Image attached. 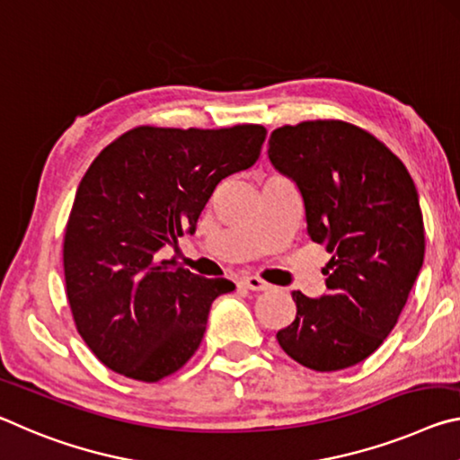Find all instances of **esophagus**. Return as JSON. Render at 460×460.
Returning a JSON list of instances; mask_svg holds the SVG:
<instances>
[{
  "instance_id": "obj_1",
  "label": "esophagus",
  "mask_w": 460,
  "mask_h": 460,
  "mask_svg": "<svg viewBox=\"0 0 460 460\" xmlns=\"http://www.w3.org/2000/svg\"><path fill=\"white\" fill-rule=\"evenodd\" d=\"M240 285L251 291H267L270 288L267 281L259 279V277H243V279H240Z\"/></svg>"
}]
</instances>
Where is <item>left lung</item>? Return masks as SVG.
<instances>
[{"label": "left lung", "mask_w": 460, "mask_h": 460, "mask_svg": "<svg viewBox=\"0 0 460 460\" xmlns=\"http://www.w3.org/2000/svg\"><path fill=\"white\" fill-rule=\"evenodd\" d=\"M269 161L297 185L307 234L332 254L328 293L293 291L296 320L277 332L299 365L328 373L373 355L397 323L424 262V220L403 163L342 119L277 128Z\"/></svg>", "instance_id": "8db88e82"}]
</instances>
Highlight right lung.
Here are the masks:
<instances>
[{"instance_id":"1","label":"right lung","mask_w":460,"mask_h":460,"mask_svg":"<svg viewBox=\"0 0 460 460\" xmlns=\"http://www.w3.org/2000/svg\"><path fill=\"white\" fill-rule=\"evenodd\" d=\"M267 130L138 126L105 146L81 179L63 265L75 326L124 377L156 383L199 349L212 301L234 283L193 275L163 246L195 232L216 185L257 163Z\"/></svg>"}]
</instances>
